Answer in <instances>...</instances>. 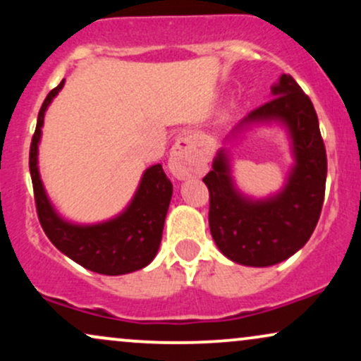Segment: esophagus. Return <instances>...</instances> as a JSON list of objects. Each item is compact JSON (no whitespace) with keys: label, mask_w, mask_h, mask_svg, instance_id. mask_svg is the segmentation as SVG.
<instances>
[{"label":"esophagus","mask_w":361,"mask_h":361,"mask_svg":"<svg viewBox=\"0 0 361 361\" xmlns=\"http://www.w3.org/2000/svg\"><path fill=\"white\" fill-rule=\"evenodd\" d=\"M202 163L198 159L197 152H195L192 139L180 137L171 149V156H169V169L178 180H185V178L197 175L200 171Z\"/></svg>","instance_id":"esophagus-1"}]
</instances>
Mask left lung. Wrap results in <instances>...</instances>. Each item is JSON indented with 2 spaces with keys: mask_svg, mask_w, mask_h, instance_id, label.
<instances>
[{
  "mask_svg": "<svg viewBox=\"0 0 361 361\" xmlns=\"http://www.w3.org/2000/svg\"><path fill=\"white\" fill-rule=\"evenodd\" d=\"M271 91L275 98L243 122L280 120L287 126L295 154L287 186L268 200L243 197L222 151L204 178L210 234L227 258L247 267H271L299 251L316 229L326 192V147L312 102L290 74H281Z\"/></svg>",
  "mask_w": 361,
  "mask_h": 361,
  "instance_id": "left-lung-1",
  "label": "left lung"
}]
</instances>
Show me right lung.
<instances>
[{
	"instance_id": "right-lung-1",
	"label": "right lung",
	"mask_w": 361,
	"mask_h": 361,
	"mask_svg": "<svg viewBox=\"0 0 361 361\" xmlns=\"http://www.w3.org/2000/svg\"><path fill=\"white\" fill-rule=\"evenodd\" d=\"M62 86L64 80L47 94L40 106L30 144L28 166L40 226L57 250L91 271L102 275H126L140 270L154 259L159 250L164 219L173 195L171 181L163 171V166L154 164L146 169L134 200L118 217L97 226H74L62 221L44 192L37 168V147L42 132L40 128L44 126V114Z\"/></svg>"
}]
</instances>
